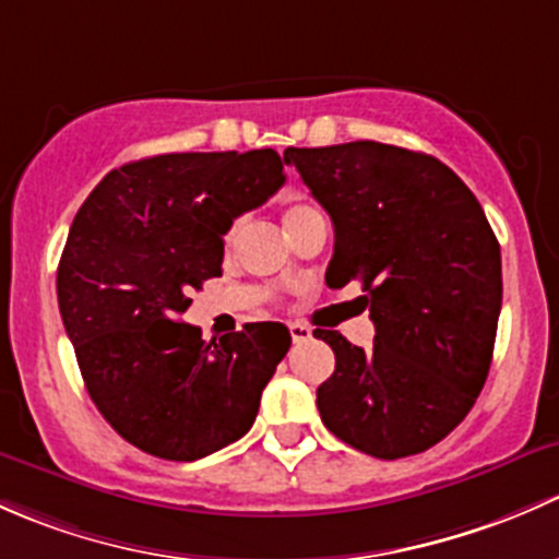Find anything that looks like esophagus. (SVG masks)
<instances>
[{"label":"esophagus","instance_id":"1","mask_svg":"<svg viewBox=\"0 0 559 559\" xmlns=\"http://www.w3.org/2000/svg\"><path fill=\"white\" fill-rule=\"evenodd\" d=\"M287 331H290V338L296 344L309 342V338H312V331H309V325H304V322H290V325H287Z\"/></svg>","mask_w":559,"mask_h":559}]
</instances>
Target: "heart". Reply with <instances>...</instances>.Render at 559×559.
<instances>
[{
    "label": "heart",
    "instance_id": "obj_1",
    "mask_svg": "<svg viewBox=\"0 0 559 559\" xmlns=\"http://www.w3.org/2000/svg\"><path fill=\"white\" fill-rule=\"evenodd\" d=\"M312 212H318L312 204H304V201H296V204H290L285 210V228H290L293 223H298V221H301V217L312 215ZM241 228H245V221H241V217H237V221H234L231 226L226 228V234H223V247H226V250H234V245H237L239 237H241Z\"/></svg>",
    "mask_w": 559,
    "mask_h": 559
}]
</instances>
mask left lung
<instances>
[{
    "label": "left lung",
    "mask_w": 559,
    "mask_h": 559,
    "mask_svg": "<svg viewBox=\"0 0 559 559\" xmlns=\"http://www.w3.org/2000/svg\"><path fill=\"white\" fill-rule=\"evenodd\" d=\"M331 215L328 287L358 280L373 347L331 344L336 368L318 388L325 428L379 460L430 450L465 419L492 364L500 245L485 210L439 158L382 142L287 147Z\"/></svg>",
    "instance_id": "1"
}]
</instances>
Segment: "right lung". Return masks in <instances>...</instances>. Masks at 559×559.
Instances as JSON below:
<instances>
[{"label":"right lung","mask_w":559,"mask_h":559,"mask_svg":"<svg viewBox=\"0 0 559 559\" xmlns=\"http://www.w3.org/2000/svg\"><path fill=\"white\" fill-rule=\"evenodd\" d=\"M282 182L272 147L166 153L109 171L74 215L56 274L61 320L91 401L142 452L191 463L255 423L290 331L250 322L204 342L180 318L221 277L226 228Z\"/></svg>","instance_id":"1"}]
</instances>
